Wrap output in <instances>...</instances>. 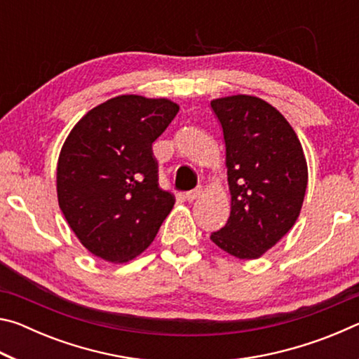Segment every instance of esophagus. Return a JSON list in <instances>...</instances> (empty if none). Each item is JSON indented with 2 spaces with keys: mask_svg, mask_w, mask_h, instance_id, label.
Wrapping results in <instances>:
<instances>
[{
  "mask_svg": "<svg viewBox=\"0 0 359 359\" xmlns=\"http://www.w3.org/2000/svg\"><path fill=\"white\" fill-rule=\"evenodd\" d=\"M199 196H201V188H194V190L185 193V199H187L188 203L196 201V199H198Z\"/></svg>",
  "mask_w": 359,
  "mask_h": 359,
  "instance_id": "esophagus-1",
  "label": "esophagus"
}]
</instances>
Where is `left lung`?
Returning a JSON list of instances; mask_svg holds the SVG:
<instances>
[{
	"mask_svg": "<svg viewBox=\"0 0 359 359\" xmlns=\"http://www.w3.org/2000/svg\"><path fill=\"white\" fill-rule=\"evenodd\" d=\"M226 147L231 212L212 242L239 259H257L293 228L306 196L307 161L288 120L250 95L210 101Z\"/></svg>",
	"mask_w": 359,
	"mask_h": 359,
	"instance_id": "1",
	"label": "left lung"
}]
</instances>
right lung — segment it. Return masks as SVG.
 Listing matches in <instances>:
<instances>
[{
	"label": "right lung",
	"mask_w": 359,
	"mask_h": 359,
	"mask_svg": "<svg viewBox=\"0 0 359 359\" xmlns=\"http://www.w3.org/2000/svg\"><path fill=\"white\" fill-rule=\"evenodd\" d=\"M177 112L168 98L120 95L88 111L66 137L58 205L95 257L115 264L136 258L172 210L175 198L158 185L151 144Z\"/></svg>",
	"instance_id": "right-lung-1"
}]
</instances>
